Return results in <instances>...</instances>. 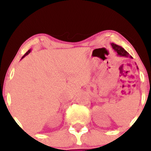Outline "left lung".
Here are the masks:
<instances>
[{"mask_svg": "<svg viewBox=\"0 0 151 151\" xmlns=\"http://www.w3.org/2000/svg\"><path fill=\"white\" fill-rule=\"evenodd\" d=\"M111 46H112L113 49L117 53V55H120V56H125V57L130 56L131 58H132L131 55H129V53L122 47L119 46V45H117L116 44H114V43H112V44H111Z\"/></svg>", "mask_w": 151, "mask_h": 151, "instance_id": "obj_1", "label": "left lung"}]
</instances>
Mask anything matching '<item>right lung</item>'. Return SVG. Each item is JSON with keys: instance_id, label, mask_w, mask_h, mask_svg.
<instances>
[{"instance_id": "right-lung-1", "label": "right lung", "mask_w": 151, "mask_h": 151, "mask_svg": "<svg viewBox=\"0 0 151 151\" xmlns=\"http://www.w3.org/2000/svg\"><path fill=\"white\" fill-rule=\"evenodd\" d=\"M30 52H31V49H29V51H27V53H25V54H24V55H23V56H22V58H21V59H22V58H24V56H26V55H28V54H29V53Z\"/></svg>"}]
</instances>
